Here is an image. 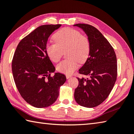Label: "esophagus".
<instances>
[{
    "label": "esophagus",
    "mask_w": 134,
    "mask_h": 134,
    "mask_svg": "<svg viewBox=\"0 0 134 134\" xmlns=\"http://www.w3.org/2000/svg\"><path fill=\"white\" fill-rule=\"evenodd\" d=\"M71 75H66V78H67V79H70V77H71Z\"/></svg>",
    "instance_id": "1"
}]
</instances>
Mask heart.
Segmentation results:
<instances>
[{
    "label": "heart",
    "mask_w": 134,
    "mask_h": 134,
    "mask_svg": "<svg viewBox=\"0 0 134 134\" xmlns=\"http://www.w3.org/2000/svg\"><path fill=\"white\" fill-rule=\"evenodd\" d=\"M55 43L47 44L46 52L50 60L57 63L61 60L63 52H65L67 60L57 65V70L62 73L72 74L78 67V62L84 63L90 52V43L86 36L79 31L71 28H63L53 35Z\"/></svg>",
    "instance_id": "heart-1"
}]
</instances>
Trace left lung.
I'll return each mask as SVG.
<instances>
[{"label":"left lung","mask_w":134,"mask_h":134,"mask_svg":"<svg viewBox=\"0 0 134 134\" xmlns=\"http://www.w3.org/2000/svg\"><path fill=\"white\" fill-rule=\"evenodd\" d=\"M81 29L88 36L90 52L79 73L88 78H77L79 86L74 91V98L79 105L93 108L108 97L117 76V62L115 52L108 41L94 26L87 24L73 25Z\"/></svg>","instance_id":"left-lung-1"}]
</instances>
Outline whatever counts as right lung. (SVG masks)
I'll list each match as a JSON object with an SVG mask.
<instances>
[{
	"instance_id": "add662e5",
	"label": "right lung",
	"mask_w": 134,
	"mask_h": 134,
	"mask_svg": "<svg viewBox=\"0 0 134 134\" xmlns=\"http://www.w3.org/2000/svg\"><path fill=\"white\" fill-rule=\"evenodd\" d=\"M62 25L38 27L24 37L17 47L12 68L17 88L28 104L36 108L47 107L54 103L66 77L55 69L46 52L49 36Z\"/></svg>"
}]
</instances>
